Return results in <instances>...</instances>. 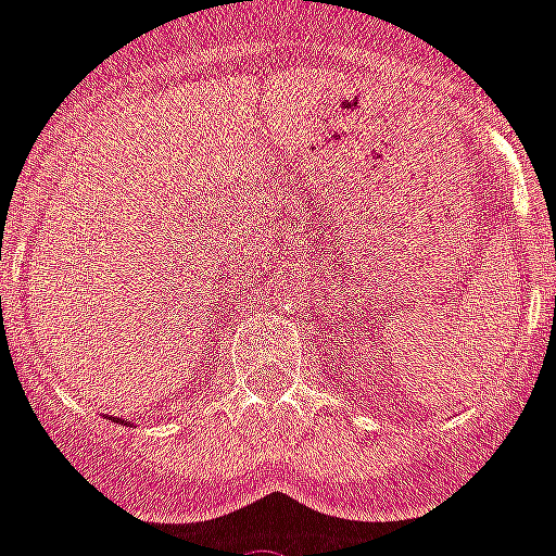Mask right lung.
Instances as JSON below:
<instances>
[{
    "instance_id": "add662e5",
    "label": "right lung",
    "mask_w": 556,
    "mask_h": 556,
    "mask_svg": "<svg viewBox=\"0 0 556 556\" xmlns=\"http://www.w3.org/2000/svg\"><path fill=\"white\" fill-rule=\"evenodd\" d=\"M112 419H115V416H112ZM115 421H121V425H123V421H126V425H131V421H129V419H115Z\"/></svg>"
}]
</instances>
